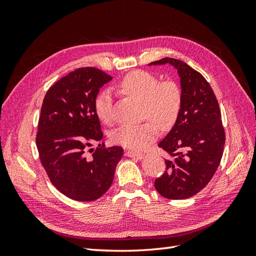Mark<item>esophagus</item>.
<instances>
[{"label":"esophagus","mask_w":256,"mask_h":256,"mask_svg":"<svg viewBox=\"0 0 256 256\" xmlns=\"http://www.w3.org/2000/svg\"><path fill=\"white\" fill-rule=\"evenodd\" d=\"M125 156L133 157V158L140 160L143 157V154L142 153H138V152H133V150H125Z\"/></svg>","instance_id":"esophagus-1"}]
</instances>
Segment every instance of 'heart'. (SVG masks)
<instances>
[{
	"instance_id": "heart-1",
	"label": "heart",
	"mask_w": 256,
	"mask_h": 256,
	"mask_svg": "<svg viewBox=\"0 0 256 256\" xmlns=\"http://www.w3.org/2000/svg\"><path fill=\"white\" fill-rule=\"evenodd\" d=\"M118 89L143 102V116L148 121L118 128L112 134L114 143L126 148L143 150L158 136V126L162 131H168L176 124L182 106V88L176 81H160L153 74L136 70L125 76ZM96 112L103 123L113 122V100L108 92H102L96 98Z\"/></svg>"
}]
</instances>
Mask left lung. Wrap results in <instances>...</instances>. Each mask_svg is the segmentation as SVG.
Returning a JSON list of instances; mask_svg holds the SVG:
<instances>
[{"label": "left lung", "instance_id": "obj_1", "mask_svg": "<svg viewBox=\"0 0 256 256\" xmlns=\"http://www.w3.org/2000/svg\"><path fill=\"white\" fill-rule=\"evenodd\" d=\"M170 64L180 77L182 106L176 124L158 146L170 157L155 179V188L167 199L190 198L214 177L224 154L226 133L214 90L197 70L174 58L150 64Z\"/></svg>", "mask_w": 256, "mask_h": 256}]
</instances>
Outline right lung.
I'll use <instances>...</instances> for the list:
<instances>
[{"label": "right lung", "mask_w": 256, "mask_h": 256, "mask_svg": "<svg viewBox=\"0 0 256 256\" xmlns=\"http://www.w3.org/2000/svg\"><path fill=\"white\" fill-rule=\"evenodd\" d=\"M111 76L94 67L78 68L48 89L42 101L36 145L52 184L77 201L99 199L110 188L120 146L92 148L103 138L96 98Z\"/></svg>", "instance_id": "obj_1"}]
</instances>
